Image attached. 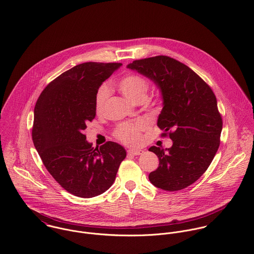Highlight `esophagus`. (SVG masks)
<instances>
[{
	"instance_id": "34e87169",
	"label": "esophagus",
	"mask_w": 254,
	"mask_h": 254,
	"mask_svg": "<svg viewBox=\"0 0 254 254\" xmlns=\"http://www.w3.org/2000/svg\"><path fill=\"white\" fill-rule=\"evenodd\" d=\"M127 153L130 155H140L143 153V150L141 149H128Z\"/></svg>"
}]
</instances>
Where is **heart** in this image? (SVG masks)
I'll return each mask as SVG.
<instances>
[{
	"label": "heart",
	"mask_w": 254,
	"mask_h": 254,
	"mask_svg": "<svg viewBox=\"0 0 254 254\" xmlns=\"http://www.w3.org/2000/svg\"><path fill=\"white\" fill-rule=\"evenodd\" d=\"M117 86L119 90L128 100L134 103L144 101L149 89V83L146 78L137 74H127L122 77ZM110 95V90L107 85H102L97 90L95 96V109L98 113L104 110L105 104ZM146 127L145 123L138 121L136 123H127L122 125L117 130V137L127 144H137L141 139L140 131Z\"/></svg>",
	"instance_id": "heart-1"
}]
</instances>
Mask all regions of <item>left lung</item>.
<instances>
[{
    "instance_id": "obj_1",
    "label": "left lung",
    "mask_w": 254,
    "mask_h": 254,
    "mask_svg": "<svg viewBox=\"0 0 254 254\" xmlns=\"http://www.w3.org/2000/svg\"><path fill=\"white\" fill-rule=\"evenodd\" d=\"M127 67L149 78L159 89L163 108L157 126L170 131L173 141L170 148H149L159 158L149 181L168 191L186 189L202 176L220 145L223 122L216 97L201 77L173 58L137 60Z\"/></svg>"
}]
</instances>
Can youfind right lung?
<instances>
[{"label":"right lung","mask_w":254,"mask_h":254,"mask_svg":"<svg viewBox=\"0 0 254 254\" xmlns=\"http://www.w3.org/2000/svg\"><path fill=\"white\" fill-rule=\"evenodd\" d=\"M121 65L77 64L49 83L34 108V146L52 177L78 197H94L109 190L127 156L113 141L94 149L84 134L96 115L97 90Z\"/></svg>","instance_id":"1"}]
</instances>
